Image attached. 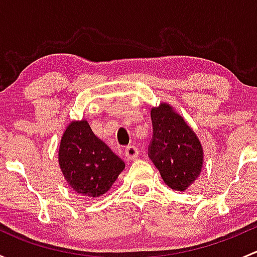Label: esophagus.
<instances>
[{
  "mask_svg": "<svg viewBox=\"0 0 257 257\" xmlns=\"http://www.w3.org/2000/svg\"><path fill=\"white\" fill-rule=\"evenodd\" d=\"M124 154H125L126 159L134 160L139 157V149L136 147V145H129V147L125 148V152H124Z\"/></svg>",
  "mask_w": 257,
  "mask_h": 257,
  "instance_id": "esophagus-1",
  "label": "esophagus"
}]
</instances>
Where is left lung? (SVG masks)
<instances>
[{"instance_id": "left-lung-1", "label": "left lung", "mask_w": 257, "mask_h": 257, "mask_svg": "<svg viewBox=\"0 0 257 257\" xmlns=\"http://www.w3.org/2000/svg\"><path fill=\"white\" fill-rule=\"evenodd\" d=\"M153 139L148 155L169 188L184 191L199 178L203 148L193 129L172 105L162 103L150 112Z\"/></svg>"}]
</instances>
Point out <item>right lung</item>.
Returning <instances> with one entry per match:
<instances>
[{"mask_svg": "<svg viewBox=\"0 0 257 257\" xmlns=\"http://www.w3.org/2000/svg\"><path fill=\"white\" fill-rule=\"evenodd\" d=\"M58 163L64 179L77 194L98 198L123 172V160L92 132L87 120L68 124L61 139Z\"/></svg>", "mask_w": 257, "mask_h": 257, "instance_id": "right-lung-1", "label": "right lung"}]
</instances>
